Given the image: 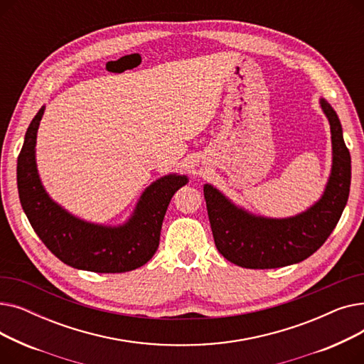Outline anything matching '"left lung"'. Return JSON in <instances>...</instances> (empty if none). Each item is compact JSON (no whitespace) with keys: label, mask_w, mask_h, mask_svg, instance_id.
<instances>
[{"label":"left lung","mask_w":364,"mask_h":364,"mask_svg":"<svg viewBox=\"0 0 364 364\" xmlns=\"http://www.w3.org/2000/svg\"><path fill=\"white\" fill-rule=\"evenodd\" d=\"M332 132V172L321 199L291 218L255 217L237 208L211 184L203 195L218 252L245 269H277L313 255L336 227L351 186V156L336 112L321 99Z\"/></svg>","instance_id":"obj_1"}]
</instances>
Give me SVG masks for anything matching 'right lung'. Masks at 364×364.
<instances>
[{
  "label": "right lung",
  "mask_w": 364,
  "mask_h": 364,
  "mask_svg": "<svg viewBox=\"0 0 364 364\" xmlns=\"http://www.w3.org/2000/svg\"><path fill=\"white\" fill-rule=\"evenodd\" d=\"M44 114L32 119L17 158V188L23 211L44 245L62 262L94 273H125L155 255L171 198L187 183L186 176H165L141 195L134 215L119 227L85 223L53 202L40 181L35 164L36 131Z\"/></svg>",
  "instance_id": "right-lung-1"
}]
</instances>
